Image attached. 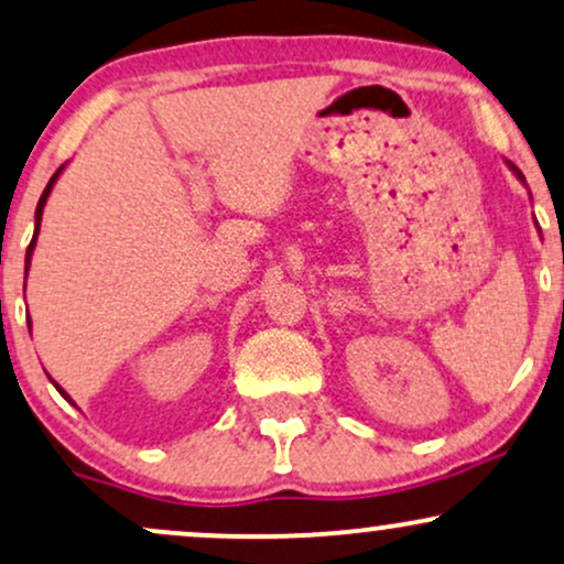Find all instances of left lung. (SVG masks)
I'll return each instance as SVG.
<instances>
[{
    "label": "left lung",
    "instance_id": "left-lung-1",
    "mask_svg": "<svg viewBox=\"0 0 564 564\" xmlns=\"http://www.w3.org/2000/svg\"><path fill=\"white\" fill-rule=\"evenodd\" d=\"M507 167H510V171H512V173H514V175H518V178H520V181H522V183H525V178H522V173H520V171H518V167H514V165H512V162H510V160H507Z\"/></svg>",
    "mask_w": 564,
    "mask_h": 564
}]
</instances>
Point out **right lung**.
<instances>
[{
    "label": "right lung",
    "instance_id": "add662e5",
    "mask_svg": "<svg viewBox=\"0 0 564 564\" xmlns=\"http://www.w3.org/2000/svg\"><path fill=\"white\" fill-rule=\"evenodd\" d=\"M63 171H65V165H63V167H59V171L52 175V178H50V183H46V188H44L42 199H39V205H36V230H33V239H31V243H29V252H25V275H29V268H31V254H33V249H36V239H39V228H42V215H44V205H46V199H50V194H52L54 183H57V178H59V173H63ZM50 381H52V378H50ZM52 383H54V381H52ZM54 389H57L59 393H63V397L67 399V402H70V404H76V402H73V399H70V397H67V391L63 389V386H59V383H54Z\"/></svg>",
    "mask_w": 564,
    "mask_h": 564
}]
</instances>
